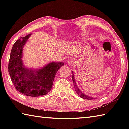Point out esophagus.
<instances>
[{
	"label": "esophagus",
	"instance_id": "1",
	"mask_svg": "<svg viewBox=\"0 0 129 129\" xmlns=\"http://www.w3.org/2000/svg\"><path fill=\"white\" fill-rule=\"evenodd\" d=\"M68 63L69 65H74L76 64V61H75V60H74V58H69L68 61Z\"/></svg>",
	"mask_w": 129,
	"mask_h": 129
}]
</instances>
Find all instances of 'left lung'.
Returning <instances> with one entry per match:
<instances>
[{
    "instance_id": "8db88e82",
    "label": "left lung",
    "mask_w": 129,
    "mask_h": 129,
    "mask_svg": "<svg viewBox=\"0 0 129 129\" xmlns=\"http://www.w3.org/2000/svg\"><path fill=\"white\" fill-rule=\"evenodd\" d=\"M72 80H73L74 87H75V91H76V93H77L80 97H81L82 99H86V100L95 99V98H93L92 97H91V96L86 95L85 94L82 93V91L80 90V89L78 88V86L77 85V84H76V80H75V75H74L73 71H72Z\"/></svg>"
}]
</instances>
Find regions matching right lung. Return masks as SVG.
<instances>
[{"mask_svg": "<svg viewBox=\"0 0 129 129\" xmlns=\"http://www.w3.org/2000/svg\"><path fill=\"white\" fill-rule=\"evenodd\" d=\"M31 34L20 38L14 43L8 63V72L15 89L30 97L47 94L51 90L56 73L64 65L63 62H51L41 68H28L24 64L23 48Z\"/></svg>", "mask_w": 129, "mask_h": 129, "instance_id": "1", "label": "right lung"}]
</instances>
